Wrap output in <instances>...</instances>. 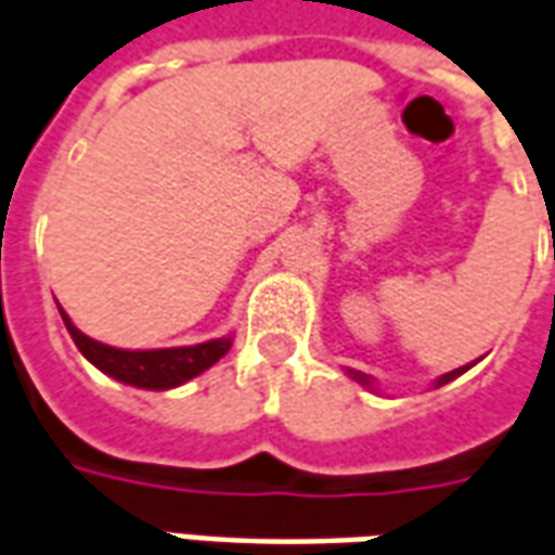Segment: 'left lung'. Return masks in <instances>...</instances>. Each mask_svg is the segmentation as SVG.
<instances>
[{
	"mask_svg": "<svg viewBox=\"0 0 555 555\" xmlns=\"http://www.w3.org/2000/svg\"><path fill=\"white\" fill-rule=\"evenodd\" d=\"M472 365H475V362H472ZM472 365H462V369H453V372L441 374V377H438V380H435V387H444V384H450V380H456V377H460L462 372H468V369H472ZM350 377H353V380H359V384H362V387L374 389V387H372V377H369V374L350 372Z\"/></svg>",
	"mask_w": 555,
	"mask_h": 555,
	"instance_id": "1",
	"label": "left lung"
}]
</instances>
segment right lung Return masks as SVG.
Instances as JSON below:
<instances>
[{"instance_id":"add662e5","label":"right lung","mask_w":555,"mask_h":555,"mask_svg":"<svg viewBox=\"0 0 555 555\" xmlns=\"http://www.w3.org/2000/svg\"><path fill=\"white\" fill-rule=\"evenodd\" d=\"M63 323H66L72 341L78 350L93 362L99 372H105L120 384L141 389H171L193 380L196 374L211 369L217 359H223L232 347V335L214 338V341L193 344V347H166V350H120L108 344L93 341L80 332L68 314L60 308Z\"/></svg>"}]
</instances>
